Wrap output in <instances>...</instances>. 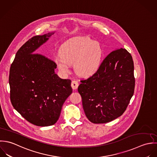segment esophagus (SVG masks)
<instances>
[{
	"label": "esophagus",
	"instance_id": "obj_1",
	"mask_svg": "<svg viewBox=\"0 0 157 157\" xmlns=\"http://www.w3.org/2000/svg\"><path fill=\"white\" fill-rule=\"evenodd\" d=\"M71 87H72V89H73V90H76V89L78 87L79 84H78V81H73L71 82Z\"/></svg>",
	"mask_w": 157,
	"mask_h": 157
}]
</instances>
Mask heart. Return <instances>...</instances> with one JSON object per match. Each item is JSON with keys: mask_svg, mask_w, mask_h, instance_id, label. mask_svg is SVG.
Segmentation results:
<instances>
[{"mask_svg": "<svg viewBox=\"0 0 157 157\" xmlns=\"http://www.w3.org/2000/svg\"><path fill=\"white\" fill-rule=\"evenodd\" d=\"M103 56L101 44L86 37L71 39L65 42L60 55L55 58L59 70L63 73L69 71L70 65L75 63V70L79 75L89 76L99 69Z\"/></svg>", "mask_w": 157, "mask_h": 157, "instance_id": "b5f03b06", "label": "heart"}]
</instances>
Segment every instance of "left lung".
<instances>
[{
  "instance_id": "left-lung-1",
  "label": "left lung",
  "mask_w": 157,
  "mask_h": 157,
  "mask_svg": "<svg viewBox=\"0 0 157 157\" xmlns=\"http://www.w3.org/2000/svg\"><path fill=\"white\" fill-rule=\"evenodd\" d=\"M133 71L131 55L121 48L109 53L93 76L81 81L78 90L90 122L106 123L123 115L134 93Z\"/></svg>"
}]
</instances>
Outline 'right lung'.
Instances as JSON below:
<instances>
[{"label":"right lung","instance_id":"add662e5","mask_svg":"<svg viewBox=\"0 0 157 157\" xmlns=\"http://www.w3.org/2000/svg\"><path fill=\"white\" fill-rule=\"evenodd\" d=\"M55 32L36 36L17 51L9 75L13 107L29 122L41 127L55 124L63 104L72 93L71 80L60 78L56 63L37 50Z\"/></svg>","mask_w":157,"mask_h":157}]
</instances>
